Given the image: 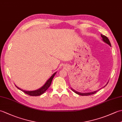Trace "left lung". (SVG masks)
<instances>
[{
  "label": "left lung",
  "mask_w": 122,
  "mask_h": 122,
  "mask_svg": "<svg viewBox=\"0 0 122 122\" xmlns=\"http://www.w3.org/2000/svg\"><path fill=\"white\" fill-rule=\"evenodd\" d=\"M101 37H102V40H103V41H104V42L107 43L108 44V45H109L110 46H111V43H110V40H109V39H108L107 38V37H106L105 36L103 35H102V34L101 35ZM106 85H105V86H106ZM105 86H104V87H105ZM71 90H72V91H73L74 93H76V94H78V95H82V96H88V95H90L94 94H95V93H97V91H94V92H92L81 93V92H77V91H76V90H74V89H72V88H71Z\"/></svg>",
  "instance_id": "1"
}]
</instances>
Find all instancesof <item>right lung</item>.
<instances>
[{
    "instance_id": "add662e5",
    "label": "right lung",
    "mask_w": 122,
    "mask_h": 122,
    "mask_svg": "<svg viewBox=\"0 0 122 122\" xmlns=\"http://www.w3.org/2000/svg\"><path fill=\"white\" fill-rule=\"evenodd\" d=\"M56 72H55L53 74H52V76L50 77V79H48L46 82V83L44 84V85L43 86H42L41 87H40V89H39L38 90H36L35 91H25V90H23L22 89H20V88L18 87V86H17L16 85H15V86H16L18 89L20 90L21 91H22V92H24L25 94H27L28 95H29L30 96H39V95H40L41 94H42L43 93H45L46 90H48V88L50 87V86L51 85V82L52 81V79L53 78V77L55 76V74H56Z\"/></svg>"
}]
</instances>
